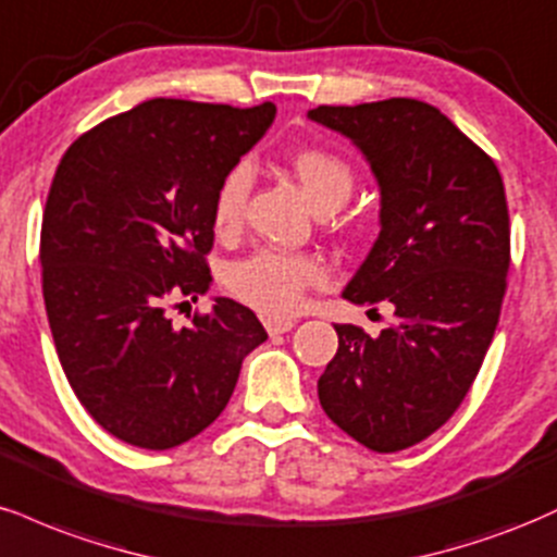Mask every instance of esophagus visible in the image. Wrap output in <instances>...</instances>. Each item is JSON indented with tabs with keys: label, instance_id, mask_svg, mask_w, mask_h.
Returning <instances> with one entry per match:
<instances>
[{
	"label": "esophagus",
	"instance_id": "34e87169",
	"mask_svg": "<svg viewBox=\"0 0 557 557\" xmlns=\"http://www.w3.org/2000/svg\"><path fill=\"white\" fill-rule=\"evenodd\" d=\"M294 329V320L289 318H268L265 320V331L271 336H278V333H289Z\"/></svg>",
	"mask_w": 557,
	"mask_h": 557
}]
</instances>
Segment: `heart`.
<instances>
[{
    "label": "heart",
    "mask_w": 557,
    "mask_h": 557,
    "mask_svg": "<svg viewBox=\"0 0 557 557\" xmlns=\"http://www.w3.org/2000/svg\"><path fill=\"white\" fill-rule=\"evenodd\" d=\"M294 176L315 202V208L342 206L355 187V172L342 156L323 148H302L289 161ZM252 187V166L247 161L228 169L213 198V232L234 237L245 221L247 198ZM329 271L318 258L302 252H284L263 247L234 260L224 271V286L232 297L263 315H292L302 305L307 289L323 286Z\"/></svg>",
    "instance_id": "heart-1"
}]
</instances>
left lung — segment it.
<instances>
[{
  "mask_svg": "<svg viewBox=\"0 0 557 557\" xmlns=\"http://www.w3.org/2000/svg\"><path fill=\"white\" fill-rule=\"evenodd\" d=\"M307 116L349 137L381 189V234L342 297L396 315L375 338L333 325L320 407L357 443L394 454L446 424L482 368L511 265L506 189L485 150L424 101Z\"/></svg>",
  "mask_w": 557,
  "mask_h": 557,
  "instance_id": "left-lung-1",
  "label": "left lung"
}]
</instances>
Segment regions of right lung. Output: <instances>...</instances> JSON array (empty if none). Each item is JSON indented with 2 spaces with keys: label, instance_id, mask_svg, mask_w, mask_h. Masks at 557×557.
<instances>
[{
  "label": "right lung",
  "instance_id": "1",
  "mask_svg": "<svg viewBox=\"0 0 557 557\" xmlns=\"http://www.w3.org/2000/svg\"><path fill=\"white\" fill-rule=\"evenodd\" d=\"M273 120V103L153 98L59 161L41 226L46 315L75 396L129 446L166 450L202 433L268 338L228 297L187 329L166 307L211 289L215 189Z\"/></svg>",
  "mask_w": 557,
  "mask_h": 557
}]
</instances>
